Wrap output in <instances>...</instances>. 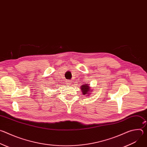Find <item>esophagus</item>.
Returning a JSON list of instances; mask_svg holds the SVG:
<instances>
[{"instance_id": "1", "label": "esophagus", "mask_w": 147, "mask_h": 147, "mask_svg": "<svg viewBox=\"0 0 147 147\" xmlns=\"http://www.w3.org/2000/svg\"><path fill=\"white\" fill-rule=\"evenodd\" d=\"M71 80H67L66 81V84L67 85H70V84H71Z\"/></svg>"}]
</instances>
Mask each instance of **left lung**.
<instances>
[{"instance_id":"obj_1","label":"left lung","mask_w":147,"mask_h":147,"mask_svg":"<svg viewBox=\"0 0 147 147\" xmlns=\"http://www.w3.org/2000/svg\"><path fill=\"white\" fill-rule=\"evenodd\" d=\"M82 94L84 95L85 94H88L89 91H90V87L88 86V85L86 84V85H82L81 86V88Z\"/></svg>"}]
</instances>
